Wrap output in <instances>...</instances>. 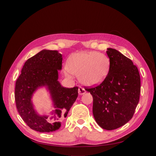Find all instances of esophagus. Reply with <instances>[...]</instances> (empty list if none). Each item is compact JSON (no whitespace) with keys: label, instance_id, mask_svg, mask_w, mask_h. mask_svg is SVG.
<instances>
[{"label":"esophagus","instance_id":"esophagus-1","mask_svg":"<svg viewBox=\"0 0 156 156\" xmlns=\"http://www.w3.org/2000/svg\"><path fill=\"white\" fill-rule=\"evenodd\" d=\"M78 92H79V95H82V94H84L86 93V90H85V89H84V88L80 87L79 88V90H78Z\"/></svg>","mask_w":156,"mask_h":156}]
</instances>
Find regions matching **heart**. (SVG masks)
Instances as JSON below:
<instances>
[{
    "instance_id": "heart-1",
    "label": "heart",
    "mask_w": 156,
    "mask_h": 156,
    "mask_svg": "<svg viewBox=\"0 0 156 156\" xmlns=\"http://www.w3.org/2000/svg\"><path fill=\"white\" fill-rule=\"evenodd\" d=\"M110 62L107 56L96 51L80 52L69 58L68 67L64 73L72 78L73 74L79 75V79L87 86H95L100 84L107 77Z\"/></svg>"
}]
</instances>
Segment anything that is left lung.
Listing matches in <instances>:
<instances>
[{
  "label": "left lung",
  "mask_w": 156,
  "mask_h": 156,
  "mask_svg": "<svg viewBox=\"0 0 156 156\" xmlns=\"http://www.w3.org/2000/svg\"><path fill=\"white\" fill-rule=\"evenodd\" d=\"M110 66L100 85L86 88L93 97V115L103 129L112 130L128 122L133 116L140 92L138 68L115 49L106 51Z\"/></svg>",
  "instance_id": "left-lung-1"
}]
</instances>
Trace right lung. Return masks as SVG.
I'll return each mask as SVG.
<instances>
[{
	"label": "right lung",
	"instance_id": "obj_1",
	"mask_svg": "<svg viewBox=\"0 0 156 156\" xmlns=\"http://www.w3.org/2000/svg\"><path fill=\"white\" fill-rule=\"evenodd\" d=\"M62 56L57 51L42 50L28 59L17 79L15 100L19 114L27 126L39 132L49 133L58 129L61 120L68 113L78 96V87L65 88L61 85L58 70L62 69ZM45 86L50 92L56 109L49 122L48 115H40L34 109L31 101L34 93Z\"/></svg>",
	"mask_w": 156,
	"mask_h": 156
}]
</instances>
